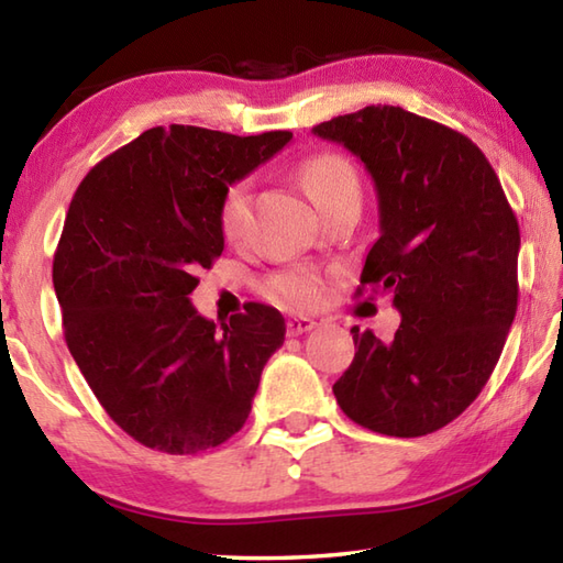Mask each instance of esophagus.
<instances>
[{
    "label": "esophagus",
    "mask_w": 563,
    "mask_h": 563,
    "mask_svg": "<svg viewBox=\"0 0 563 563\" xmlns=\"http://www.w3.org/2000/svg\"><path fill=\"white\" fill-rule=\"evenodd\" d=\"M317 329V321L312 317H290L288 319V336H300V333H307Z\"/></svg>",
    "instance_id": "1"
}]
</instances>
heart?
<instances>
[{"label": "heart", "mask_w": 563, "mask_h": 563, "mask_svg": "<svg viewBox=\"0 0 563 563\" xmlns=\"http://www.w3.org/2000/svg\"><path fill=\"white\" fill-rule=\"evenodd\" d=\"M297 181L305 188L309 200L314 202L319 212H327L331 206L345 198H361V178L355 166L336 152H321L309 157L297 169ZM251 206V190L246 181H234L224 188L220 200V232L224 239H239L246 227ZM271 295L275 300L295 307L317 305L324 295V275L317 268L295 266L271 278Z\"/></svg>", "instance_id": "b5f03b06"}]
</instances>
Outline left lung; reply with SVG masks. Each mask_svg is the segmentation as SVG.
Wrapping results in <instances>:
<instances>
[{
    "label": "left lung",
    "instance_id": "obj_1",
    "mask_svg": "<svg viewBox=\"0 0 563 563\" xmlns=\"http://www.w3.org/2000/svg\"><path fill=\"white\" fill-rule=\"evenodd\" d=\"M312 133L373 176L379 239L355 295L391 292L401 312L389 343L351 329L357 351L333 394L375 433H435L479 397L516 319V212L470 137L399 106H365Z\"/></svg>",
    "mask_w": 563,
    "mask_h": 563
}]
</instances>
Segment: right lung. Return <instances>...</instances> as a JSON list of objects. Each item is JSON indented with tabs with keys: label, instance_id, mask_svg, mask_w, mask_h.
<instances>
[{
	"label": "right lung",
	"instance_id": "1",
	"mask_svg": "<svg viewBox=\"0 0 563 563\" xmlns=\"http://www.w3.org/2000/svg\"><path fill=\"white\" fill-rule=\"evenodd\" d=\"M290 137L152 128L71 196L53 258L67 349L106 413L145 448L194 454L246 423L285 319L249 302L218 327L188 295L224 249V188Z\"/></svg>",
	"mask_w": 563,
	"mask_h": 563
}]
</instances>
